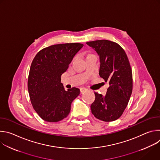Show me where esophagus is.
Returning <instances> with one entry per match:
<instances>
[{"label":"esophagus","instance_id":"1","mask_svg":"<svg viewBox=\"0 0 160 160\" xmlns=\"http://www.w3.org/2000/svg\"><path fill=\"white\" fill-rule=\"evenodd\" d=\"M80 92H81V93H83V92H85V91L87 90V89L85 88H84V87L80 88Z\"/></svg>","mask_w":160,"mask_h":160}]
</instances>
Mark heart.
<instances>
[{"instance_id":"b5f03b06","label":"heart","mask_w":160,"mask_h":160,"mask_svg":"<svg viewBox=\"0 0 160 160\" xmlns=\"http://www.w3.org/2000/svg\"><path fill=\"white\" fill-rule=\"evenodd\" d=\"M90 55H92V54H88V56H90Z\"/></svg>"}]
</instances>
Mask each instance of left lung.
<instances>
[{
	"label": "left lung",
	"mask_w": 160,
	"mask_h": 160,
	"mask_svg": "<svg viewBox=\"0 0 160 160\" xmlns=\"http://www.w3.org/2000/svg\"><path fill=\"white\" fill-rule=\"evenodd\" d=\"M86 43L99 56V75L109 85L105 96L94 92L91 111L100 120L115 121L122 115L132 92V72L128 57L116 42L99 40Z\"/></svg>",
	"instance_id": "left-lung-1"
}]
</instances>
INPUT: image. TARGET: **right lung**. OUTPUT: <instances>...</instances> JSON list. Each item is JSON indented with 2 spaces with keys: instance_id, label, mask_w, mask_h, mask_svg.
Returning a JSON list of instances; mask_svg holds the SVG:
<instances>
[{
  "instance_id": "1",
  "label": "right lung",
  "mask_w": 160,
  "mask_h": 160,
  "mask_svg": "<svg viewBox=\"0 0 160 160\" xmlns=\"http://www.w3.org/2000/svg\"><path fill=\"white\" fill-rule=\"evenodd\" d=\"M83 46L80 43L51 45L35 56L30 69L28 90L32 106L39 117L48 122H58L70 112L73 101L80 90H64L61 77L75 55Z\"/></svg>"
}]
</instances>
